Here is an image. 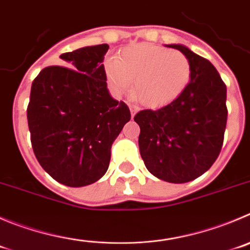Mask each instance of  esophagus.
Segmentation results:
<instances>
[{"instance_id":"obj_1","label":"esophagus","mask_w":250,"mask_h":250,"mask_svg":"<svg viewBox=\"0 0 250 250\" xmlns=\"http://www.w3.org/2000/svg\"><path fill=\"white\" fill-rule=\"evenodd\" d=\"M129 109H130V114H132V117H134V114L139 111V107L136 106V104H129Z\"/></svg>"}]
</instances>
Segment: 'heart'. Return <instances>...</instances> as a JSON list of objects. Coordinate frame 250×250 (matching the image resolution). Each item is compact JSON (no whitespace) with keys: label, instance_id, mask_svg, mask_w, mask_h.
Segmentation results:
<instances>
[{"label":"heart","instance_id":"b5f03b06","mask_svg":"<svg viewBox=\"0 0 250 250\" xmlns=\"http://www.w3.org/2000/svg\"><path fill=\"white\" fill-rule=\"evenodd\" d=\"M104 70L114 92H128L134 83V96L154 108L178 99L192 74L190 60L184 53L151 43L125 46L117 58L107 59Z\"/></svg>","mask_w":250,"mask_h":250}]
</instances>
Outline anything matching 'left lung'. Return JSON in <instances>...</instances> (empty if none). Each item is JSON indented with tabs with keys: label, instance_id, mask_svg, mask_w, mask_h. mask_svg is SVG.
I'll list each match as a JSON object with an SVG mask.
<instances>
[{
	"label": "left lung",
	"instance_id": "8db88e82",
	"mask_svg": "<svg viewBox=\"0 0 250 250\" xmlns=\"http://www.w3.org/2000/svg\"><path fill=\"white\" fill-rule=\"evenodd\" d=\"M188 58V87L171 104L134 116L141 127L139 151L146 169L160 180L184 184L207 171L220 155L227 123V87L207 59L183 44H167Z\"/></svg>",
	"mask_w": 250,
	"mask_h": 250
}]
</instances>
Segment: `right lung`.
Wrapping results in <instances>:
<instances>
[{
  "label": "right lung",
  "mask_w": 250,
  "mask_h": 250,
  "mask_svg": "<svg viewBox=\"0 0 250 250\" xmlns=\"http://www.w3.org/2000/svg\"><path fill=\"white\" fill-rule=\"evenodd\" d=\"M107 50L108 44H100L64 53V66L43 69L30 88L27 118L36 158L70 188L91 185L106 174L112 143L130 120L127 104L107 88Z\"/></svg>",
  "instance_id": "right-lung-1"
}]
</instances>
